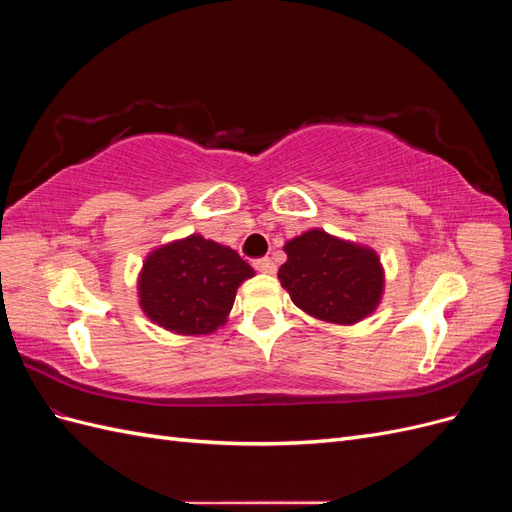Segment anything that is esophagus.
Here are the masks:
<instances>
[{
	"label": "esophagus",
	"instance_id": "34e87169",
	"mask_svg": "<svg viewBox=\"0 0 512 512\" xmlns=\"http://www.w3.org/2000/svg\"><path fill=\"white\" fill-rule=\"evenodd\" d=\"M254 269L258 273H265V275H273L275 273V262L271 258H258L254 262Z\"/></svg>",
	"mask_w": 512,
	"mask_h": 512
}]
</instances>
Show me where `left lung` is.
Listing matches in <instances>:
<instances>
[{"mask_svg":"<svg viewBox=\"0 0 512 512\" xmlns=\"http://www.w3.org/2000/svg\"><path fill=\"white\" fill-rule=\"evenodd\" d=\"M277 280L301 312L331 324H356L384 297V267L374 247L309 228L284 243Z\"/></svg>","mask_w":512,"mask_h":512,"instance_id":"1","label":"left lung"}]
</instances>
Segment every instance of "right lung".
Instances as JSON below:
<instances>
[{"mask_svg":"<svg viewBox=\"0 0 512 512\" xmlns=\"http://www.w3.org/2000/svg\"><path fill=\"white\" fill-rule=\"evenodd\" d=\"M256 271L228 245L188 235L151 250L136 280L138 307L175 335H211L222 329L237 288Z\"/></svg>","mask_w":512,"mask_h":512,"instance_id":"right-lung-1","label":"right lung"}]
</instances>
